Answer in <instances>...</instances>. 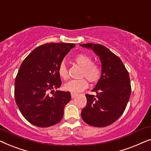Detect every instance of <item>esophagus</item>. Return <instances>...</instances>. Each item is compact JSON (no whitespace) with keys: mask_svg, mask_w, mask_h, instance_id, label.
I'll list each match as a JSON object with an SVG mask.
<instances>
[{"mask_svg":"<svg viewBox=\"0 0 151 151\" xmlns=\"http://www.w3.org/2000/svg\"><path fill=\"white\" fill-rule=\"evenodd\" d=\"M71 98H75V97L77 96L78 94V93H71Z\"/></svg>","mask_w":151,"mask_h":151,"instance_id":"1","label":"esophagus"}]
</instances>
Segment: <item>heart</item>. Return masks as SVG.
<instances>
[{"label":"heart","instance_id":"heart-1","mask_svg":"<svg viewBox=\"0 0 151 151\" xmlns=\"http://www.w3.org/2000/svg\"><path fill=\"white\" fill-rule=\"evenodd\" d=\"M73 60L76 64L82 67L80 77L79 80H70L64 85V88L66 91H69L72 93H78L85 89L88 86V80L92 83H96L100 80L102 76V70L100 66L93 63L92 58L88 55L80 53L74 57ZM58 74L64 80L69 78L67 67L65 63H62L58 67Z\"/></svg>","mask_w":151,"mask_h":151}]
</instances>
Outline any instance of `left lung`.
<instances>
[{"instance_id": "8db88e82", "label": "left lung", "mask_w": 151, "mask_h": 151, "mask_svg": "<svg viewBox=\"0 0 151 151\" xmlns=\"http://www.w3.org/2000/svg\"><path fill=\"white\" fill-rule=\"evenodd\" d=\"M81 46L93 50L102 63V76L92 90L97 95L86 94L82 118L93 127H107L118 119L127 107L131 93L129 72L120 58L106 47L93 43Z\"/></svg>"}]
</instances>
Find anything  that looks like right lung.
Segmentation results:
<instances>
[{"mask_svg":"<svg viewBox=\"0 0 151 151\" xmlns=\"http://www.w3.org/2000/svg\"><path fill=\"white\" fill-rule=\"evenodd\" d=\"M73 43H47L36 47L22 62L15 80L14 97L23 117L38 127L56 124L71 100L69 91H55L61 86L58 67ZM51 92L52 95L49 93Z\"/></svg>","mask_w":151,"mask_h":151,"instance_id":"add662e5","label":"right lung"}]
</instances>
